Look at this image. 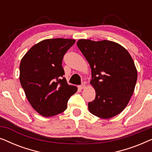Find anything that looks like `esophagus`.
<instances>
[{
	"label": "esophagus",
	"instance_id": "1",
	"mask_svg": "<svg viewBox=\"0 0 152 152\" xmlns=\"http://www.w3.org/2000/svg\"><path fill=\"white\" fill-rule=\"evenodd\" d=\"M78 88H79V89H80V90H82V89L86 88V85L82 84V85H81V86H79Z\"/></svg>",
	"mask_w": 152,
	"mask_h": 152
}]
</instances>
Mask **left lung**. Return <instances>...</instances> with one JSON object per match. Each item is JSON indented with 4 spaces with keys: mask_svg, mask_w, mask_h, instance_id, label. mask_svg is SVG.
I'll use <instances>...</instances> for the list:
<instances>
[{
    "mask_svg": "<svg viewBox=\"0 0 152 152\" xmlns=\"http://www.w3.org/2000/svg\"><path fill=\"white\" fill-rule=\"evenodd\" d=\"M77 45L91 68L95 98L88 102L89 111L102 119L117 115L128 104L136 84L138 72L132 56L111 41L80 39Z\"/></svg>",
    "mask_w": 152,
    "mask_h": 152,
    "instance_id": "8db88e82",
    "label": "left lung"
}]
</instances>
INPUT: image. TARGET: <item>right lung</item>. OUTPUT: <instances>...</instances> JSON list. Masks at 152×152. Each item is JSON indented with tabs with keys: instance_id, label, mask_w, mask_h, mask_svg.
<instances>
[{
	"instance_id": "1",
	"label": "right lung",
	"mask_w": 152,
	"mask_h": 152,
	"mask_svg": "<svg viewBox=\"0 0 152 152\" xmlns=\"http://www.w3.org/2000/svg\"><path fill=\"white\" fill-rule=\"evenodd\" d=\"M75 42L71 39H45L33 45L20 63L19 80L29 103L43 117L64 112L77 88L63 77L64 55Z\"/></svg>"
}]
</instances>
